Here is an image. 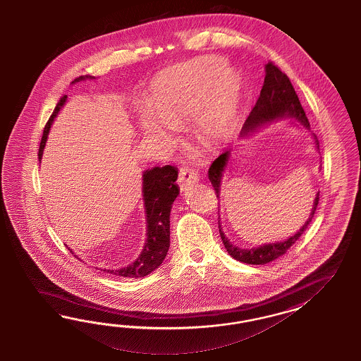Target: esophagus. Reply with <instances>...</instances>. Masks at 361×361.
I'll use <instances>...</instances> for the list:
<instances>
[{
	"mask_svg": "<svg viewBox=\"0 0 361 361\" xmlns=\"http://www.w3.org/2000/svg\"><path fill=\"white\" fill-rule=\"evenodd\" d=\"M200 180L196 169L190 168V166H181L180 168V175H178V184L180 186H188L190 184H196Z\"/></svg>",
	"mask_w": 361,
	"mask_h": 361,
	"instance_id": "obj_1",
	"label": "esophagus"
}]
</instances>
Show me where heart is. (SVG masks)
<instances>
[{
	"instance_id": "heart-1",
	"label": "heart",
	"mask_w": 361,
	"mask_h": 361,
	"mask_svg": "<svg viewBox=\"0 0 361 361\" xmlns=\"http://www.w3.org/2000/svg\"><path fill=\"white\" fill-rule=\"evenodd\" d=\"M243 79L219 56H202L175 66L157 78L151 106L139 114L142 131L166 145L177 140L176 124L193 115L200 135L210 142L228 139L235 130Z\"/></svg>"
}]
</instances>
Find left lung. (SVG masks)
Listing matches in <instances>:
<instances>
[{"label":"left lung","instance_id":"left-lung-1","mask_svg":"<svg viewBox=\"0 0 361 361\" xmlns=\"http://www.w3.org/2000/svg\"><path fill=\"white\" fill-rule=\"evenodd\" d=\"M264 68H266V77H264L262 90H261V95L257 100L255 106L252 107L250 115L245 121L240 136L245 137L249 133L257 131L259 127H262L263 124L275 121V119L287 118V116L294 118L296 121H300L306 128H310L306 112L302 107L299 98L296 95L295 90L293 87L288 77L278 66L274 65L273 62H269ZM229 154V151L219 154L209 168V180L212 183V186L214 188V192L217 197L219 196L221 178H222V173L225 171V166L228 164ZM317 204H319V193L315 197L314 207H312L311 214L307 219L306 224L298 230L294 235H291L286 240L267 243V245H262V246L254 247V249H240L238 246H234L225 237V234L221 230L219 221L221 240L224 242L226 252H229L234 259H237L240 262L247 263V264H264V263L271 262L278 257L283 255L284 252H287L296 240H299V237L306 231L308 225L312 221L315 212H317Z\"/></svg>","mask_w":361,"mask_h":361}]
</instances>
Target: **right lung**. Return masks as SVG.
<instances>
[{"label": "right lung", "mask_w": 361, "mask_h": 361, "mask_svg": "<svg viewBox=\"0 0 361 361\" xmlns=\"http://www.w3.org/2000/svg\"><path fill=\"white\" fill-rule=\"evenodd\" d=\"M87 78L92 79L94 77H88V75L79 77L74 79L73 83L85 80ZM66 99L67 95H63L59 99L53 115L44 126L42 139L39 144V151H38L39 163L42 159L44 144L47 140L50 127L54 121L56 114L65 104ZM177 175H178V171L172 165H165L161 168L154 166L152 169H148L142 173V197H144V207H145V214H147V240H145L144 249L135 262L119 270H107V273L124 276V278H142L152 273L153 270H156L163 263L171 243V238H169L171 209L176 197L178 196V192H180L178 186L176 184Z\"/></svg>", "instance_id": "obj_1"}]
</instances>
